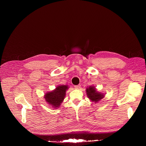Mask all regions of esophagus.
<instances>
[{"mask_svg": "<svg viewBox=\"0 0 146 146\" xmlns=\"http://www.w3.org/2000/svg\"><path fill=\"white\" fill-rule=\"evenodd\" d=\"M80 87H81V85H80V84H78V85H77V86H74V88H75V89H76V90L80 89Z\"/></svg>", "mask_w": 146, "mask_h": 146, "instance_id": "esophagus-1", "label": "esophagus"}]
</instances>
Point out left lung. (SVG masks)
<instances>
[{
  "label": "left lung",
  "mask_w": 146,
  "mask_h": 146,
  "mask_svg": "<svg viewBox=\"0 0 146 146\" xmlns=\"http://www.w3.org/2000/svg\"><path fill=\"white\" fill-rule=\"evenodd\" d=\"M86 91L88 98H90L93 102H97L104 97L103 94L96 91L95 87L90 86L88 88H87Z\"/></svg>",
  "instance_id": "obj_1"
}]
</instances>
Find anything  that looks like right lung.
Returning <instances> with one entry per match:
<instances>
[{
	"label": "right lung",
	"mask_w": 146,
	"mask_h": 146,
	"mask_svg": "<svg viewBox=\"0 0 146 146\" xmlns=\"http://www.w3.org/2000/svg\"><path fill=\"white\" fill-rule=\"evenodd\" d=\"M68 86H59L56 89L45 95L44 98L47 103L53 106L54 108H58L65 98L66 91L68 90Z\"/></svg>",
	"instance_id": "obj_1"
}]
</instances>
